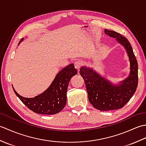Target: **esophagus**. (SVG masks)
<instances>
[{"label": "esophagus", "mask_w": 146, "mask_h": 146, "mask_svg": "<svg viewBox=\"0 0 146 146\" xmlns=\"http://www.w3.org/2000/svg\"><path fill=\"white\" fill-rule=\"evenodd\" d=\"M74 65H75V68L76 69L78 70V71L79 72V70H80V68L82 66V63L80 61H76L75 62V63H74Z\"/></svg>", "instance_id": "34e87169"}]
</instances>
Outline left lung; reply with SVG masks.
Returning <instances> with one entry per match:
<instances>
[{"instance_id":"8db88e82","label":"left lung","mask_w":146,"mask_h":146,"mask_svg":"<svg viewBox=\"0 0 146 146\" xmlns=\"http://www.w3.org/2000/svg\"><path fill=\"white\" fill-rule=\"evenodd\" d=\"M105 33L115 38L125 48L131 63V73L120 85L115 86L92 69L81 68L80 74L85 81L90 103L102 111L122 108L134 94L138 85L137 61L127 39L113 31L105 29Z\"/></svg>"}]
</instances>
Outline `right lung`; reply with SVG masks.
<instances>
[{
    "mask_svg": "<svg viewBox=\"0 0 146 146\" xmlns=\"http://www.w3.org/2000/svg\"><path fill=\"white\" fill-rule=\"evenodd\" d=\"M23 40L22 38L19 44ZM76 74L74 65H68L59 72L51 86L43 94L35 98H24L13 89L22 102L34 112L44 115L56 114L60 112L66 105L68 83L71 77Z\"/></svg>",
    "mask_w": 146,
    "mask_h": 146,
    "instance_id": "obj_1",
    "label": "right lung"
}]
</instances>
